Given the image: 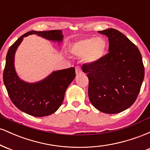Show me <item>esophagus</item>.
<instances>
[{
  "mask_svg": "<svg viewBox=\"0 0 150 150\" xmlns=\"http://www.w3.org/2000/svg\"><path fill=\"white\" fill-rule=\"evenodd\" d=\"M75 73H76V75H80V74H82V70H81L80 68H79V67H76L75 68Z\"/></svg>",
  "mask_w": 150,
  "mask_h": 150,
  "instance_id": "esophagus-1",
  "label": "esophagus"
}]
</instances>
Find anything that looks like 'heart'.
<instances>
[{
  "label": "heart",
  "mask_w": 150,
  "mask_h": 150,
  "mask_svg": "<svg viewBox=\"0 0 150 150\" xmlns=\"http://www.w3.org/2000/svg\"><path fill=\"white\" fill-rule=\"evenodd\" d=\"M106 42L102 37H90L77 41L72 46L70 51L80 58L85 57L87 63H97L104 57Z\"/></svg>",
  "instance_id": "b5f03b06"
}]
</instances>
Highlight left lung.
<instances>
[{
  "instance_id": "1",
  "label": "left lung",
  "mask_w": 150,
  "mask_h": 150,
  "mask_svg": "<svg viewBox=\"0 0 150 150\" xmlns=\"http://www.w3.org/2000/svg\"><path fill=\"white\" fill-rule=\"evenodd\" d=\"M98 32L108 38L109 52L97 63L82 65L89 79V99L101 112L120 113L133 104L140 92L144 77L142 56L119 31Z\"/></svg>"
}]
</instances>
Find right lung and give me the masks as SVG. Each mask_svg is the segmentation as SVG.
<instances>
[{"label": "right lung", "mask_w": 150, "mask_h": 150, "mask_svg": "<svg viewBox=\"0 0 150 150\" xmlns=\"http://www.w3.org/2000/svg\"><path fill=\"white\" fill-rule=\"evenodd\" d=\"M37 34L48 40L62 42L61 30L30 31L21 36L8 49L3 82L12 102L20 111L36 117L49 116L61 106L65 90L75 77V68L53 71L44 80L30 83L21 80L15 71V54L24 37Z\"/></svg>", "instance_id": "obj_1"}]
</instances>
